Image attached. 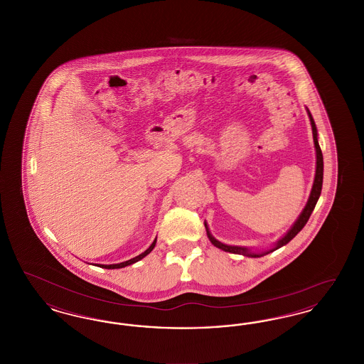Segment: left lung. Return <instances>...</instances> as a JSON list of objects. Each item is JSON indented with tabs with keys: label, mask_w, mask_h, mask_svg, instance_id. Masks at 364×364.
I'll return each instance as SVG.
<instances>
[{
	"label": "left lung",
	"mask_w": 364,
	"mask_h": 364,
	"mask_svg": "<svg viewBox=\"0 0 364 364\" xmlns=\"http://www.w3.org/2000/svg\"><path fill=\"white\" fill-rule=\"evenodd\" d=\"M307 113H309V117H310V122H311L312 128V138H314V144H315V153H316V168H315V177H314V183H312L311 193H310V198L306 203V206L303 208V211L300 213V215L297 217V220L294 221V225L291 226V229L278 240L277 242H274V245L270 248V250H266V251H262V252H255V251H251L250 248L247 247H240V245H229V244H224V242H218L211 233H210V229H208V224L205 223V228H206V232H208V240L211 242L213 245H215L217 248L225 251V252H232V254H239V255H244V257H250V258H260L263 255H267L273 251H276L278 248H281L282 245L288 244L294 239V236L304 228V225L307 224L310 215H311L314 208L321 196V191H322V183H323V156H322V151H321V147H319V143H318V131H316V125L312 119L311 113L310 110L307 109Z\"/></svg>",
	"instance_id": "1"
}]
</instances>
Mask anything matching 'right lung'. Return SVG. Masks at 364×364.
<instances>
[{"mask_svg": "<svg viewBox=\"0 0 364 364\" xmlns=\"http://www.w3.org/2000/svg\"><path fill=\"white\" fill-rule=\"evenodd\" d=\"M156 237L154 239V242H151V245L144 251V252H141L140 255L138 257H135V258H132V259L125 260V262H122V263H114V264H97V266H100V267H104V269H122V267H125V266H129V264H132V263H136L140 259H143L146 255H149L153 250H154V247H156Z\"/></svg>", "mask_w": 364, "mask_h": 364, "instance_id": "1", "label": "right lung"}]
</instances>
